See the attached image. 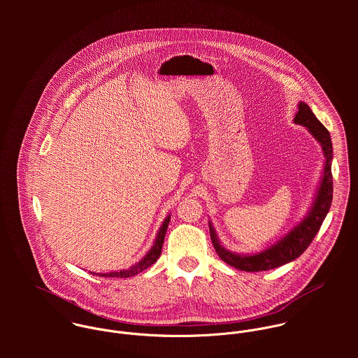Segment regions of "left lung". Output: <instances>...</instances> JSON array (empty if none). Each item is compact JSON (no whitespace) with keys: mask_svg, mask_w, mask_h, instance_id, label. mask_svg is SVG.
I'll return each mask as SVG.
<instances>
[{"mask_svg":"<svg viewBox=\"0 0 358 358\" xmlns=\"http://www.w3.org/2000/svg\"><path fill=\"white\" fill-rule=\"evenodd\" d=\"M295 124L306 127L307 131L313 135V138L321 145L322 154H324V171L314 196V200L307 212L306 216L292 229L289 230L282 238L277 243L271 244L270 247L264 248L256 254H237L229 251L222 245L217 238V234L209 222V233L213 248L219 257L226 262L227 264L243 270V271H264L270 268L280 267L287 264L296 257L302 255L318 233L327 213L329 212L331 203H332V193H334V182H332V142L331 135L327 128L318 121V118L313 114L311 108L305 102L298 104V113L294 118Z\"/></svg>","mask_w":358,"mask_h":358,"instance_id":"obj_1","label":"left lung"}]
</instances>
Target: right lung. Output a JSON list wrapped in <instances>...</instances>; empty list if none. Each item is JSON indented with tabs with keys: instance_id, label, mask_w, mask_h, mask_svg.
Listing matches in <instances>:
<instances>
[{
	"instance_id": "add662e5",
	"label": "right lung",
	"mask_w": 358,
	"mask_h": 358,
	"mask_svg": "<svg viewBox=\"0 0 358 358\" xmlns=\"http://www.w3.org/2000/svg\"><path fill=\"white\" fill-rule=\"evenodd\" d=\"M169 220H171V215H168V216L164 219V222H162V224H161V227H159V230H158V233H157V237H155V240H154L153 247L150 248V251L145 255L143 259H141L136 264H134V266H131L129 268H125V270L110 271V273H96V275L106 277V278H108V277L128 278V277H134V275L142 273L143 270H146L148 267H150L152 264H154V263L157 262V259L159 257V255H161V250H162V244H164V238H165V233H166ZM91 273H92V271H91ZM92 274H95V273H92Z\"/></svg>"
}]
</instances>
